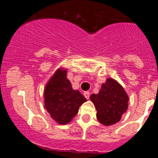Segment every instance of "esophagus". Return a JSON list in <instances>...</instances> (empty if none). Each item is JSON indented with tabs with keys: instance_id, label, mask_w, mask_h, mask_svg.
<instances>
[{
	"instance_id": "esophagus-1",
	"label": "esophagus",
	"mask_w": 158,
	"mask_h": 158,
	"mask_svg": "<svg viewBox=\"0 0 158 158\" xmlns=\"http://www.w3.org/2000/svg\"><path fill=\"white\" fill-rule=\"evenodd\" d=\"M84 96H85V97L86 99H89L90 93H89V92H85V93H84Z\"/></svg>"
}]
</instances>
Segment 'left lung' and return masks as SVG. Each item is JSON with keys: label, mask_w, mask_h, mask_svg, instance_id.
<instances>
[{"label": "left lung", "mask_w": 158, "mask_h": 158, "mask_svg": "<svg viewBox=\"0 0 158 158\" xmlns=\"http://www.w3.org/2000/svg\"><path fill=\"white\" fill-rule=\"evenodd\" d=\"M90 100L96 109V118L106 126L116 123L128 107V98L123 88L115 80L108 78L103 84L98 94H93Z\"/></svg>", "instance_id": "8db88e82"}]
</instances>
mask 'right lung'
Here are the masks:
<instances>
[{
	"label": "right lung",
	"instance_id": "obj_1",
	"mask_svg": "<svg viewBox=\"0 0 158 158\" xmlns=\"http://www.w3.org/2000/svg\"><path fill=\"white\" fill-rule=\"evenodd\" d=\"M86 101L78 90L72 89L66 70L58 69L49 81L44 91L45 107L51 118L60 124L70 122L79 107Z\"/></svg>",
	"mask_w": 158,
	"mask_h": 158
}]
</instances>
